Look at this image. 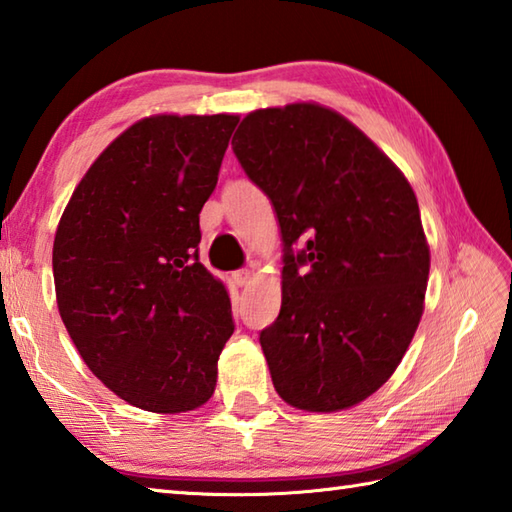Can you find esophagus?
<instances>
[{
    "label": "esophagus",
    "mask_w": 512,
    "mask_h": 512,
    "mask_svg": "<svg viewBox=\"0 0 512 512\" xmlns=\"http://www.w3.org/2000/svg\"><path fill=\"white\" fill-rule=\"evenodd\" d=\"M250 275H253V271H250V268H239V271L232 273V280H235L237 286H244V284H248Z\"/></svg>",
    "instance_id": "34e87169"
}]
</instances>
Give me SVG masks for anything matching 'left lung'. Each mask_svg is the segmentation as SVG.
Returning a JSON list of instances; mask_svg holds the SVG:
<instances>
[{
  "label": "left lung",
  "instance_id": "8db88e82",
  "mask_svg": "<svg viewBox=\"0 0 512 512\" xmlns=\"http://www.w3.org/2000/svg\"><path fill=\"white\" fill-rule=\"evenodd\" d=\"M232 150L284 241L282 309L259 333L275 392L306 412L358 405L394 374L423 315L430 248L412 185L313 102L250 111Z\"/></svg>",
  "mask_w": 512,
  "mask_h": 512
}]
</instances>
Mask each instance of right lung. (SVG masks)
Instances as JSON below:
<instances>
[{"label":"right lung","mask_w":512,"mask_h":512,"mask_svg":"<svg viewBox=\"0 0 512 512\" xmlns=\"http://www.w3.org/2000/svg\"><path fill=\"white\" fill-rule=\"evenodd\" d=\"M239 116H150L102 152L53 241L60 318L111 392L147 412L215 394L235 331L226 286L199 262V212Z\"/></svg>","instance_id":"obj_1"}]
</instances>
